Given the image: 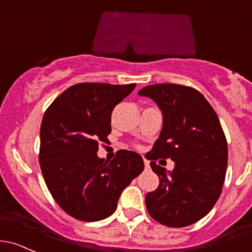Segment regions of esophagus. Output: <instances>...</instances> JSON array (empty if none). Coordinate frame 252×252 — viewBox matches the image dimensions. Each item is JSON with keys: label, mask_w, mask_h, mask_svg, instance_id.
I'll list each match as a JSON object with an SVG mask.
<instances>
[{"label": "esophagus", "mask_w": 252, "mask_h": 252, "mask_svg": "<svg viewBox=\"0 0 252 252\" xmlns=\"http://www.w3.org/2000/svg\"><path fill=\"white\" fill-rule=\"evenodd\" d=\"M145 169H146V170H150V169H151L150 161L146 160V159H145Z\"/></svg>", "instance_id": "34e87169"}]
</instances>
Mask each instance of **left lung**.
Masks as SVG:
<instances>
[{
  "instance_id": "8db88e82",
  "label": "left lung",
  "mask_w": 252,
  "mask_h": 252,
  "mask_svg": "<svg viewBox=\"0 0 252 252\" xmlns=\"http://www.w3.org/2000/svg\"><path fill=\"white\" fill-rule=\"evenodd\" d=\"M163 113V128L151 152V168L159 186L146 194L148 214L168 227H186L208 215L222 192L228 159L227 140L208 100L194 88L161 83L139 91ZM170 158L175 168L166 173L157 165Z\"/></svg>"
}]
</instances>
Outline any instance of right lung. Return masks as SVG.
Returning a JSON list of instances; mask_svg holds the SVG:
<instances>
[{"mask_svg": "<svg viewBox=\"0 0 252 252\" xmlns=\"http://www.w3.org/2000/svg\"><path fill=\"white\" fill-rule=\"evenodd\" d=\"M135 86L75 84L44 113L39 165L50 194L75 219L94 222L112 215L121 193L144 170L133 151L119 150L110 161L96 155L100 142L108 141L113 108Z\"/></svg>", "mask_w": 252, "mask_h": 252, "instance_id": "right-lung-1", "label": "right lung"}]
</instances>
